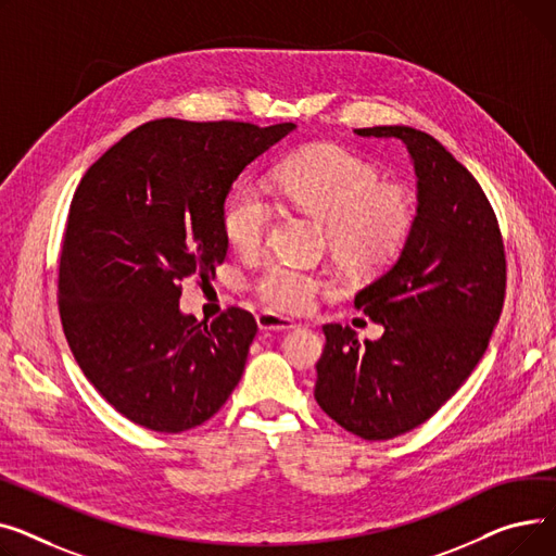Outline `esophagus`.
<instances>
[{
	"mask_svg": "<svg viewBox=\"0 0 556 556\" xmlns=\"http://www.w3.org/2000/svg\"><path fill=\"white\" fill-rule=\"evenodd\" d=\"M257 328L263 332H282V330H293L296 328V320L274 314V312H260L257 314Z\"/></svg>",
	"mask_w": 556,
	"mask_h": 556,
	"instance_id": "34e87169",
	"label": "esophagus"
}]
</instances>
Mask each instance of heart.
Instances as JSON below:
<instances>
[{
  "instance_id": "1",
  "label": "heart",
  "mask_w": 556,
  "mask_h": 556,
  "mask_svg": "<svg viewBox=\"0 0 556 556\" xmlns=\"http://www.w3.org/2000/svg\"><path fill=\"white\" fill-rule=\"evenodd\" d=\"M276 184L285 200L325 226V242L350 271H377L406 244L415 204L410 192L381 184V175L362 156L339 146H318L282 161ZM276 217L274 202L257 181L244 179L222 206L224 236L242 255L263 251ZM325 282L287 263L257 278L255 291L271 309L299 314L314 305Z\"/></svg>"
}]
</instances>
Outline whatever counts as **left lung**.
<instances>
[{"label": "left lung", "mask_w": 556, "mask_h": 556, "mask_svg": "<svg viewBox=\"0 0 556 556\" xmlns=\"http://www.w3.org/2000/svg\"><path fill=\"white\" fill-rule=\"evenodd\" d=\"M397 139L417 177V213L397 263L356 293L383 325L358 343L348 325H323L314 397L339 427L390 440L435 415L482 358L505 301V247L480 184L431 135L408 125L354 129Z\"/></svg>", "instance_id": "1"}]
</instances>
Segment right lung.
Here are the masks:
<instances>
[{
    "instance_id": "right-lung-1",
    "label": "right lung",
    "mask_w": 556,
    "mask_h": 556,
    "mask_svg": "<svg viewBox=\"0 0 556 556\" xmlns=\"http://www.w3.org/2000/svg\"><path fill=\"white\" fill-rule=\"evenodd\" d=\"M293 123L156 118L85 173L64 228L58 299L85 377L121 415L159 433L211 419L238 386L255 318L211 325L179 309L181 282L215 278L233 181Z\"/></svg>"
}]
</instances>
